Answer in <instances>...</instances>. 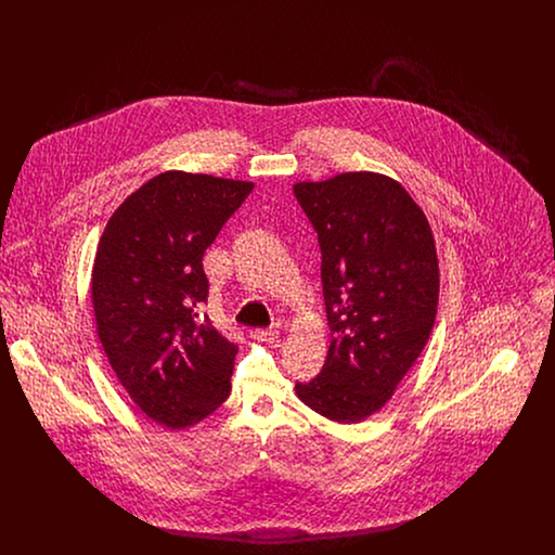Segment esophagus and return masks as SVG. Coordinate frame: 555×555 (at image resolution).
I'll return each instance as SVG.
<instances>
[{
	"instance_id": "esophagus-1",
	"label": "esophagus",
	"mask_w": 555,
	"mask_h": 555,
	"mask_svg": "<svg viewBox=\"0 0 555 555\" xmlns=\"http://www.w3.org/2000/svg\"><path fill=\"white\" fill-rule=\"evenodd\" d=\"M249 337H251L254 341H258V344H276V341H279V333L264 331V328H254V331L249 333Z\"/></svg>"
}]
</instances>
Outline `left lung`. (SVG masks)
<instances>
[{
  "instance_id": "1",
  "label": "left lung",
  "mask_w": 555,
  "mask_h": 555,
  "mask_svg": "<svg viewBox=\"0 0 555 555\" xmlns=\"http://www.w3.org/2000/svg\"><path fill=\"white\" fill-rule=\"evenodd\" d=\"M293 193L318 233L331 345L297 397L333 423L366 421L396 393L430 337L439 260L421 206L391 177L344 172Z\"/></svg>"
}]
</instances>
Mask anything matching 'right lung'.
<instances>
[{"mask_svg":"<svg viewBox=\"0 0 555 555\" xmlns=\"http://www.w3.org/2000/svg\"><path fill=\"white\" fill-rule=\"evenodd\" d=\"M254 183L168 170L131 193L100 238L91 301L107 362L154 423L204 421L231 393L237 345L202 312L204 251Z\"/></svg>","mask_w":555,"mask_h":555,"instance_id":"obj_1","label":"right lung"}]
</instances>
